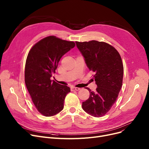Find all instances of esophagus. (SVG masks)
Returning <instances> with one entry per match:
<instances>
[{
	"mask_svg": "<svg viewBox=\"0 0 149 149\" xmlns=\"http://www.w3.org/2000/svg\"><path fill=\"white\" fill-rule=\"evenodd\" d=\"M80 89V88H76V87H71L70 88V90L71 91H79Z\"/></svg>",
	"mask_w": 149,
	"mask_h": 149,
	"instance_id": "obj_1",
	"label": "esophagus"
}]
</instances>
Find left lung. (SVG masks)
Returning <instances> with one entry per match:
<instances>
[{"label":"left lung","instance_id":"obj_1","mask_svg":"<svg viewBox=\"0 0 149 149\" xmlns=\"http://www.w3.org/2000/svg\"><path fill=\"white\" fill-rule=\"evenodd\" d=\"M75 43L88 68L94 72L97 85L95 92L86 88L90 96L83 102L82 108L93 116H103L116 102L122 86L124 68L121 56L114 47L103 42Z\"/></svg>","mask_w":149,"mask_h":149}]
</instances>
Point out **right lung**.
I'll use <instances>...</instances> for the list:
<instances>
[{"mask_svg":"<svg viewBox=\"0 0 149 149\" xmlns=\"http://www.w3.org/2000/svg\"><path fill=\"white\" fill-rule=\"evenodd\" d=\"M75 46L74 42L48 36L36 43L28 54L25 84L38 111L45 116H54L63 109L70 88L50 79L61 57Z\"/></svg>","mask_w":149,"mask_h":149,"instance_id":"right-lung-1","label":"right lung"}]
</instances>
